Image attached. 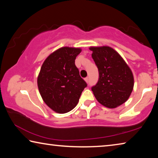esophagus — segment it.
I'll use <instances>...</instances> for the list:
<instances>
[{
  "mask_svg": "<svg viewBox=\"0 0 158 158\" xmlns=\"http://www.w3.org/2000/svg\"><path fill=\"white\" fill-rule=\"evenodd\" d=\"M84 79H85V81H86L87 83L89 82V77H85V78Z\"/></svg>",
  "mask_w": 158,
  "mask_h": 158,
  "instance_id": "34e87169",
  "label": "esophagus"
}]
</instances>
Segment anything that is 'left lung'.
I'll return each mask as SVG.
<instances>
[{"label": "left lung", "mask_w": 158, "mask_h": 158, "mask_svg": "<svg viewBox=\"0 0 158 158\" xmlns=\"http://www.w3.org/2000/svg\"><path fill=\"white\" fill-rule=\"evenodd\" d=\"M90 50L99 72L98 83L91 88L95 98L110 109L121 105L133 90L134 77L130 68L111 47H92Z\"/></svg>", "instance_id": "obj_1"}]
</instances>
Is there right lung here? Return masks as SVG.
Masks as SVG:
<instances>
[{
    "mask_svg": "<svg viewBox=\"0 0 158 158\" xmlns=\"http://www.w3.org/2000/svg\"><path fill=\"white\" fill-rule=\"evenodd\" d=\"M81 52L79 48H60L42 65L37 77L39 91L47 105L57 113L73 110L87 86L75 65L76 57Z\"/></svg>",
    "mask_w": 158,
    "mask_h": 158,
    "instance_id": "right-lung-1",
    "label": "right lung"
}]
</instances>
